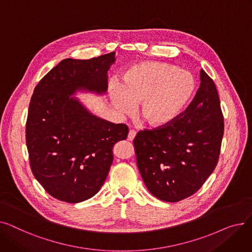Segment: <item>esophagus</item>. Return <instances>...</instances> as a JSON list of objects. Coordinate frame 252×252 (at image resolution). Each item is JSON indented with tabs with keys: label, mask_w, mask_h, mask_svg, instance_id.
Returning <instances> with one entry per match:
<instances>
[{
	"label": "esophagus",
	"mask_w": 252,
	"mask_h": 252,
	"mask_svg": "<svg viewBox=\"0 0 252 252\" xmlns=\"http://www.w3.org/2000/svg\"><path fill=\"white\" fill-rule=\"evenodd\" d=\"M136 134H137V131L135 129H129L128 135H127L128 141H133L135 139V137H136Z\"/></svg>",
	"instance_id": "obj_1"
}]
</instances>
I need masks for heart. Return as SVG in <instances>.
<instances>
[{"label": "heart", "instance_id": "b5f03b06", "mask_svg": "<svg viewBox=\"0 0 252 252\" xmlns=\"http://www.w3.org/2000/svg\"><path fill=\"white\" fill-rule=\"evenodd\" d=\"M195 90L190 72L163 62H144L124 72L121 86L111 88L110 97L122 113H130L140 102L139 115L157 127L175 122L188 107Z\"/></svg>", "mask_w": 252, "mask_h": 252}]
</instances>
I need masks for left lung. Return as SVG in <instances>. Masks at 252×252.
<instances>
[{
    "label": "left lung",
    "mask_w": 252,
    "mask_h": 252,
    "mask_svg": "<svg viewBox=\"0 0 252 252\" xmlns=\"http://www.w3.org/2000/svg\"><path fill=\"white\" fill-rule=\"evenodd\" d=\"M200 81L192 102L175 122L140 130L134 139L143 181L162 201L178 202L196 193L219 161L223 136L220 97L203 69Z\"/></svg>",
    "instance_id": "1"
}]
</instances>
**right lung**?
Listing matches in <instances>:
<instances>
[{"instance_id": "obj_1", "label": "right lung", "mask_w": 252, "mask_h": 252, "mask_svg": "<svg viewBox=\"0 0 252 252\" xmlns=\"http://www.w3.org/2000/svg\"><path fill=\"white\" fill-rule=\"evenodd\" d=\"M115 52L88 60L67 58L34 88L25 141L32 174L56 199L78 203L94 196L113 161L112 149L126 140L128 127L91 114L77 99V90L102 94Z\"/></svg>"}]
</instances>
